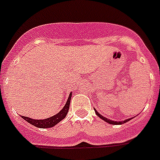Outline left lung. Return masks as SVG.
<instances>
[{
	"instance_id": "1",
	"label": "left lung",
	"mask_w": 160,
	"mask_h": 160,
	"mask_svg": "<svg viewBox=\"0 0 160 160\" xmlns=\"http://www.w3.org/2000/svg\"><path fill=\"white\" fill-rule=\"evenodd\" d=\"M95 113H96V114H97L98 116L100 117V119H102L103 120H105V122H107V123H109V124H124V123H126V122H128V121H129V120H130V119H132V118H131V119H125V120H124V121H120V122L113 121V120H110V119H107V118H105V117L102 116V115H101V114H99V113H98V112L96 111V110H95Z\"/></svg>"
}]
</instances>
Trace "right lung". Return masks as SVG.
<instances>
[{
	"label": "right lung",
	"mask_w": 160,
	"mask_h": 160,
	"mask_svg": "<svg viewBox=\"0 0 160 160\" xmlns=\"http://www.w3.org/2000/svg\"><path fill=\"white\" fill-rule=\"evenodd\" d=\"M70 99H71V94H70V95H69L67 102H66L65 105L64 106V108H63L58 114H55V115L52 117L47 118V119H33L26 116H22V118H23L25 120H26V121L28 122V123L33 124L34 126L37 127V128L45 129V128H51V127H53L66 116L68 110H69V108H70Z\"/></svg>",
	"instance_id": "add662e5"
}]
</instances>
